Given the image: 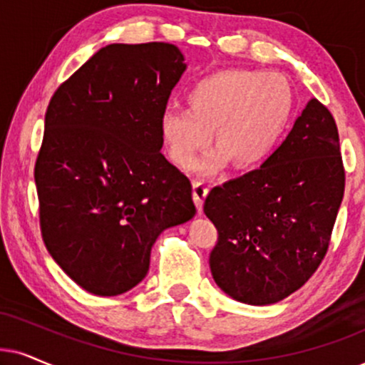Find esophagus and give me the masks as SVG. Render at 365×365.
Returning a JSON list of instances; mask_svg holds the SVG:
<instances>
[{
	"label": "esophagus",
	"instance_id": "esophagus-1",
	"mask_svg": "<svg viewBox=\"0 0 365 365\" xmlns=\"http://www.w3.org/2000/svg\"><path fill=\"white\" fill-rule=\"evenodd\" d=\"M210 187L207 185L205 182H195L193 183V200H195V205L198 212H202V207H204V200L207 197V193H209Z\"/></svg>",
	"mask_w": 365,
	"mask_h": 365
}]
</instances>
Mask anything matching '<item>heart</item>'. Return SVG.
Returning <instances> with one entry per match:
<instances>
[{
    "label": "heart",
    "mask_w": 365,
    "mask_h": 365,
    "mask_svg": "<svg viewBox=\"0 0 365 365\" xmlns=\"http://www.w3.org/2000/svg\"><path fill=\"white\" fill-rule=\"evenodd\" d=\"M188 109H167L160 135L170 160L190 170L212 141L217 148L198 163L215 173L234 160L256 168L278 148L293 113V89L281 73L227 68L198 81L187 94Z\"/></svg>",
    "instance_id": "heart-1"
}]
</instances>
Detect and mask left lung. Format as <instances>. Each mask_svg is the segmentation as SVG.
<instances>
[{"label":"left lung","mask_w":365,"mask_h":365,"mask_svg":"<svg viewBox=\"0 0 365 365\" xmlns=\"http://www.w3.org/2000/svg\"><path fill=\"white\" fill-rule=\"evenodd\" d=\"M336 124L312 99L261 168L212 188L204 212L219 232L214 281L247 305H273L320 266L344 198Z\"/></svg>","instance_id":"8db88e82"}]
</instances>
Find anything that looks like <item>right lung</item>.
I'll return each mask as SVG.
<instances>
[{
  "label": "right lung",
  "instance_id": "right-lung-1",
  "mask_svg": "<svg viewBox=\"0 0 365 365\" xmlns=\"http://www.w3.org/2000/svg\"><path fill=\"white\" fill-rule=\"evenodd\" d=\"M185 68L172 43H110L50 99L35 165L41 236L92 294L135 288L160 234L195 215L190 180L161 153L160 135Z\"/></svg>",
  "mask_w": 365,
  "mask_h": 365
}]
</instances>
